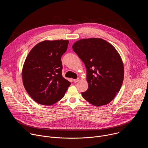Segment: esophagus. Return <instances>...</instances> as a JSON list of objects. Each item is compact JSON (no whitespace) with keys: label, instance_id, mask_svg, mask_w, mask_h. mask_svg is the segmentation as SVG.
I'll list each match as a JSON object with an SVG mask.
<instances>
[{"label":"esophagus","instance_id":"obj_1","mask_svg":"<svg viewBox=\"0 0 148 148\" xmlns=\"http://www.w3.org/2000/svg\"><path fill=\"white\" fill-rule=\"evenodd\" d=\"M73 81H74V82H78V81H79V78L74 79H73Z\"/></svg>","mask_w":148,"mask_h":148}]
</instances>
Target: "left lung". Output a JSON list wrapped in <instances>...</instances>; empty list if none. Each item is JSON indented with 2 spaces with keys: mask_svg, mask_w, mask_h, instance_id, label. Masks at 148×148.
<instances>
[{
  "mask_svg": "<svg viewBox=\"0 0 148 148\" xmlns=\"http://www.w3.org/2000/svg\"><path fill=\"white\" fill-rule=\"evenodd\" d=\"M87 69L88 90L82 97L95 106L110 103L119 91L123 80V64L119 53L99 38H83L72 46Z\"/></svg>",
  "mask_w": 148,
  "mask_h": 148,
  "instance_id": "1",
  "label": "left lung"
}]
</instances>
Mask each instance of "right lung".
I'll return each instance as SVG.
<instances>
[{
    "label": "right lung",
    "mask_w": 148,
    "mask_h": 148,
    "mask_svg": "<svg viewBox=\"0 0 148 148\" xmlns=\"http://www.w3.org/2000/svg\"><path fill=\"white\" fill-rule=\"evenodd\" d=\"M68 40H45L30 51L22 70L24 87L36 102L53 105L64 97L70 82L62 76L61 57L67 49Z\"/></svg>",
    "instance_id": "right-lung-1"
}]
</instances>
